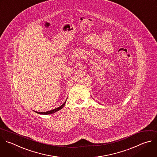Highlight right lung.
I'll list each match as a JSON object with an SVG mask.
<instances>
[{
  "mask_svg": "<svg viewBox=\"0 0 157 157\" xmlns=\"http://www.w3.org/2000/svg\"><path fill=\"white\" fill-rule=\"evenodd\" d=\"M66 101H67V100H66ZM66 101L62 104V105L61 106H60L59 107L56 108V109H54V110H50V111H48V112H36L37 113H39V114H42V115H48V114L54 113H55V112H57V111L61 110V109L64 107V105H65Z\"/></svg>",
  "mask_w": 157,
  "mask_h": 157,
  "instance_id": "right-lung-1",
  "label": "right lung"
}]
</instances>
